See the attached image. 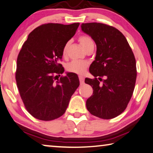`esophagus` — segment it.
Listing matches in <instances>:
<instances>
[{
    "instance_id": "1",
    "label": "esophagus",
    "mask_w": 153,
    "mask_h": 153,
    "mask_svg": "<svg viewBox=\"0 0 153 153\" xmlns=\"http://www.w3.org/2000/svg\"><path fill=\"white\" fill-rule=\"evenodd\" d=\"M79 82H80V85H83L84 84V77L82 76H79Z\"/></svg>"
}]
</instances>
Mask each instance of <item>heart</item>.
<instances>
[{"mask_svg": "<svg viewBox=\"0 0 153 153\" xmlns=\"http://www.w3.org/2000/svg\"><path fill=\"white\" fill-rule=\"evenodd\" d=\"M78 41L84 49L86 50L91 46L94 45V42L92 38L88 35H81L78 38ZM70 42H68L64 45L62 50V56L66 57L67 55L68 49H69ZM88 66V63L83 60H72L67 65L66 69L68 71L75 73L77 74H82L84 73L86 68Z\"/></svg>", "mask_w": 153, "mask_h": 153, "instance_id": "1", "label": "heart"}]
</instances>
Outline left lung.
Returning <instances> with one entry per match:
<instances>
[{
	"mask_svg": "<svg viewBox=\"0 0 153 153\" xmlns=\"http://www.w3.org/2000/svg\"><path fill=\"white\" fill-rule=\"evenodd\" d=\"M81 27L97 45L95 60L89 68L94 78L85 79L93 89V95L86 101L87 110L103 119L114 118L127 108L134 91L137 77L134 54L117 28L97 22L82 24Z\"/></svg>",
	"mask_w": 153,
	"mask_h": 153,
	"instance_id": "8db88e82",
	"label": "left lung"
}]
</instances>
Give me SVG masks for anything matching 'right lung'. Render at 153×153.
<instances>
[{
    "instance_id": "right-lung-1",
    "label": "right lung",
    "mask_w": 153,
    "mask_h": 153,
    "mask_svg": "<svg viewBox=\"0 0 153 153\" xmlns=\"http://www.w3.org/2000/svg\"><path fill=\"white\" fill-rule=\"evenodd\" d=\"M79 23H48L29 34L17 59L16 80L22 100L37 119L52 120L64 114L70 99L79 85L77 74L64 72L59 63L64 45Z\"/></svg>"
}]
</instances>
